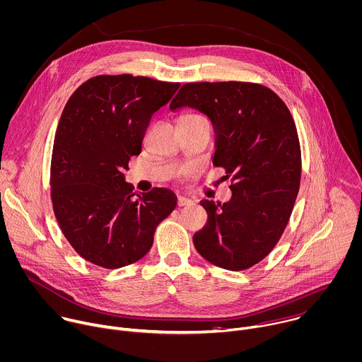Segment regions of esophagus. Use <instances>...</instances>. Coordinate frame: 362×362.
I'll return each instance as SVG.
<instances>
[{"label": "esophagus", "mask_w": 362, "mask_h": 362, "mask_svg": "<svg viewBox=\"0 0 362 362\" xmlns=\"http://www.w3.org/2000/svg\"><path fill=\"white\" fill-rule=\"evenodd\" d=\"M177 204H179L180 207H183V206H190V204H193V200L189 199V197H185V196H179Z\"/></svg>", "instance_id": "1"}]
</instances>
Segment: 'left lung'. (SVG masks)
I'll return each mask as SVG.
<instances>
[{
	"mask_svg": "<svg viewBox=\"0 0 362 362\" xmlns=\"http://www.w3.org/2000/svg\"><path fill=\"white\" fill-rule=\"evenodd\" d=\"M204 113L216 134L213 165L231 176L227 203L202 200L206 226L193 235L209 263L246 270L277 245L300 189L301 152L293 116L269 88L249 82H194L182 86L170 110Z\"/></svg>",
	"mask_w": 362,
	"mask_h": 362,
	"instance_id": "8db88e82",
	"label": "left lung"
}]
</instances>
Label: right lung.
I'll return each mask as SVG.
<instances>
[{
	"label": "right lung",
	"mask_w": 362,
	"mask_h": 362,
	"mask_svg": "<svg viewBox=\"0 0 362 362\" xmlns=\"http://www.w3.org/2000/svg\"><path fill=\"white\" fill-rule=\"evenodd\" d=\"M179 86L129 74L99 75L66 102L54 141L51 197L64 235L85 260L103 269L136 263L175 210L172 190L135 193L124 173L142 151L152 115Z\"/></svg>",
	"instance_id": "obj_1"
}]
</instances>
